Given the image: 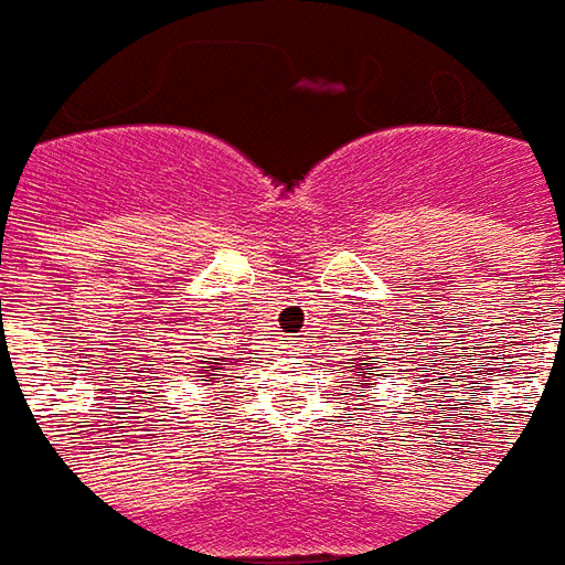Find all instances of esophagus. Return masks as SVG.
Instances as JSON below:
<instances>
[{"mask_svg":"<svg viewBox=\"0 0 565 565\" xmlns=\"http://www.w3.org/2000/svg\"><path fill=\"white\" fill-rule=\"evenodd\" d=\"M282 350H298V340H282Z\"/></svg>","mask_w":565,"mask_h":565,"instance_id":"34e87169","label":"esophagus"}]
</instances>
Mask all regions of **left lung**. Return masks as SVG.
<instances>
[{
    "label": "left lung",
    "instance_id": "left-lung-1",
    "mask_svg": "<svg viewBox=\"0 0 565 565\" xmlns=\"http://www.w3.org/2000/svg\"><path fill=\"white\" fill-rule=\"evenodd\" d=\"M347 365H350L353 377L359 380V386H362L365 392L374 386V380L383 377L380 371H374V355H355V359H350Z\"/></svg>",
    "mask_w": 565,
    "mask_h": 565
}]
</instances>
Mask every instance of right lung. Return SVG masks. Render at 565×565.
<instances>
[{
    "instance_id": "add662e5",
    "label": "right lung",
    "mask_w": 565,
    "mask_h": 565,
    "mask_svg": "<svg viewBox=\"0 0 565 565\" xmlns=\"http://www.w3.org/2000/svg\"><path fill=\"white\" fill-rule=\"evenodd\" d=\"M200 359H206V355H200ZM222 365H227L225 359H210V362H200L191 374H194V377H203V386H215L218 380L225 377V374H222L225 367Z\"/></svg>"
}]
</instances>
